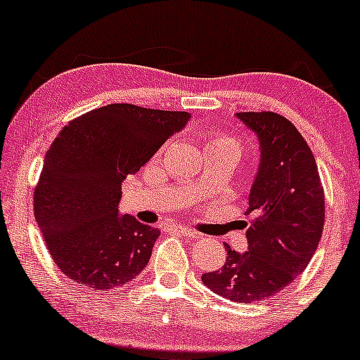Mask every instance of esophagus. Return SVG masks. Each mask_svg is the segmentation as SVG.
<instances>
[{
  "instance_id": "1",
  "label": "esophagus",
  "mask_w": 360,
  "mask_h": 360,
  "mask_svg": "<svg viewBox=\"0 0 360 360\" xmlns=\"http://www.w3.org/2000/svg\"><path fill=\"white\" fill-rule=\"evenodd\" d=\"M171 230L172 232L183 235V237H193V238L198 237V232H194V230L188 229V226H183V225H172Z\"/></svg>"
}]
</instances>
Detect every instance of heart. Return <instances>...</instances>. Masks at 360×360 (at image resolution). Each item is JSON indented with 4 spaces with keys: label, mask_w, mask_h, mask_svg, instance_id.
<instances>
[{
    "label": "heart",
    "mask_w": 360,
    "mask_h": 360,
    "mask_svg": "<svg viewBox=\"0 0 360 360\" xmlns=\"http://www.w3.org/2000/svg\"><path fill=\"white\" fill-rule=\"evenodd\" d=\"M223 143H233V146H238L237 140L230 137V135H225V134H212L208 137V140H206V147L223 146Z\"/></svg>",
    "instance_id": "obj_1"
}]
</instances>
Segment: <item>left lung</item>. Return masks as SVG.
<instances>
[{"label": "left lung", "mask_w": 360, "mask_h": 360, "mask_svg": "<svg viewBox=\"0 0 360 360\" xmlns=\"http://www.w3.org/2000/svg\"><path fill=\"white\" fill-rule=\"evenodd\" d=\"M237 117L257 134L262 155L247 210L249 250L238 254L226 245L225 266L201 279L220 296L255 303L307 269L323 232L325 194L315 155L288 118L274 111Z\"/></svg>", "instance_id": "8db88e82"}]
</instances>
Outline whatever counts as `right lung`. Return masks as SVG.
Instances as JSON below:
<instances>
[{"label": "right lung", "mask_w": 360, "mask_h": 360, "mask_svg": "<svg viewBox=\"0 0 360 360\" xmlns=\"http://www.w3.org/2000/svg\"><path fill=\"white\" fill-rule=\"evenodd\" d=\"M186 111L113 103L74 118L53 139L34 191L51 257L81 286L130 283L150 259L159 230L118 217L122 183L186 125Z\"/></svg>", "instance_id": "right-lung-1"}]
</instances>
